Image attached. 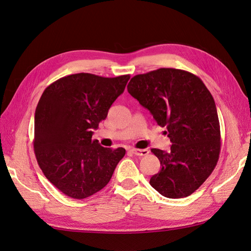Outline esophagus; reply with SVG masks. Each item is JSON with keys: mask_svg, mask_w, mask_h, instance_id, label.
<instances>
[{"mask_svg": "<svg viewBox=\"0 0 251 251\" xmlns=\"http://www.w3.org/2000/svg\"><path fill=\"white\" fill-rule=\"evenodd\" d=\"M130 151L133 153V155H136V156H145V155H147V153L150 152V151H149V150H146V149H144V150L131 149V150H130Z\"/></svg>", "mask_w": 251, "mask_h": 251, "instance_id": "obj_1", "label": "esophagus"}]
</instances>
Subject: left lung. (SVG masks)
I'll return each mask as SVG.
<instances>
[{"label":"left lung","instance_id":"obj_1","mask_svg":"<svg viewBox=\"0 0 251 251\" xmlns=\"http://www.w3.org/2000/svg\"><path fill=\"white\" fill-rule=\"evenodd\" d=\"M129 94L165 127L169 151L151 149L161 170L150 183L168 198L191 195L213 172L221 151V129L213 96L196 75L161 68L133 76Z\"/></svg>","mask_w":251,"mask_h":251}]
</instances>
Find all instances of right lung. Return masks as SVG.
Instances as JSON below:
<instances>
[{"instance_id":"obj_1","label":"right lung","mask_w":251,"mask_h":251,"mask_svg":"<svg viewBox=\"0 0 251 251\" xmlns=\"http://www.w3.org/2000/svg\"><path fill=\"white\" fill-rule=\"evenodd\" d=\"M129 78L72 74L42 93L35 112V155L44 176L67 196L82 199L100 191L125 156L123 147L107 149L92 140V130Z\"/></svg>"}]
</instances>
